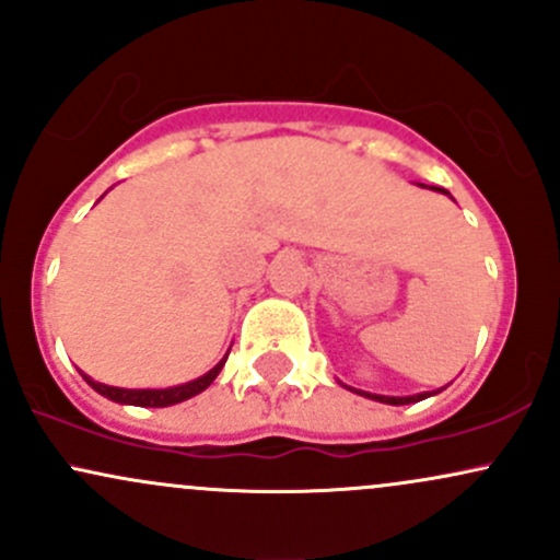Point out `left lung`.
Wrapping results in <instances>:
<instances>
[{
	"mask_svg": "<svg viewBox=\"0 0 560 560\" xmlns=\"http://www.w3.org/2000/svg\"><path fill=\"white\" fill-rule=\"evenodd\" d=\"M419 186H427V184H419ZM429 189L432 191H440V195H447L450 197V191H445V189H440V186H429ZM453 199V197H450ZM342 384V382H339ZM345 389H350V392H355V395H361V397H369V400H376V402H384V405H410V402H419V400H427V397H432V395H440L442 389L447 387H440V389H432V392H419V395H408V397H395V395H374V392H365V389H355V387H347V384H342Z\"/></svg>",
	"mask_w": 560,
	"mask_h": 560,
	"instance_id": "1",
	"label": "left lung"
}]
</instances>
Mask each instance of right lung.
Returning a JSON list of instances; mask_svg holds the SVG:
<instances>
[{
  "label": "right lung",
  "instance_id": "1",
  "mask_svg": "<svg viewBox=\"0 0 560 560\" xmlns=\"http://www.w3.org/2000/svg\"><path fill=\"white\" fill-rule=\"evenodd\" d=\"M231 350V347H229ZM226 355L218 361L213 369L208 371V374L191 378V382L186 384H176V387H165V389H126V387H110V384H102V382H94L92 376L81 374L86 378V384L92 387L94 392H100L102 397H107V400L113 402H120V405H139V408H168V405H176V402H184L189 400V397L199 395V392H205L210 387V384L215 382V376L221 374V369L226 365Z\"/></svg>",
  "mask_w": 560,
  "mask_h": 560
}]
</instances>
